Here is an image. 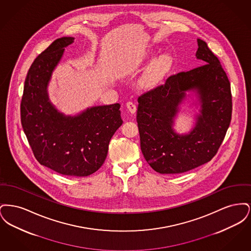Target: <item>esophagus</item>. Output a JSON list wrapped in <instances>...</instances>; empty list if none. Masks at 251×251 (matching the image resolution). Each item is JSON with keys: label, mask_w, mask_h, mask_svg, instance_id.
<instances>
[{"label": "esophagus", "mask_w": 251, "mask_h": 251, "mask_svg": "<svg viewBox=\"0 0 251 251\" xmlns=\"http://www.w3.org/2000/svg\"><path fill=\"white\" fill-rule=\"evenodd\" d=\"M126 106L128 108V111L131 113V114H134L135 111H136V105L132 102V101H128L126 103Z\"/></svg>", "instance_id": "1"}]
</instances>
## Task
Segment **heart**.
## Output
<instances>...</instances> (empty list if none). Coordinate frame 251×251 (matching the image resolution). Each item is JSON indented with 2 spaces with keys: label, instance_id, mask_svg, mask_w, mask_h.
<instances>
[{
  "label": "heart",
  "instance_id": "1",
  "mask_svg": "<svg viewBox=\"0 0 251 251\" xmlns=\"http://www.w3.org/2000/svg\"><path fill=\"white\" fill-rule=\"evenodd\" d=\"M171 64H172L171 58L167 54H164L158 57L152 64L150 72L148 73L146 82L148 84L155 83L156 81L161 77L162 74H164L170 69Z\"/></svg>",
  "mask_w": 251,
  "mask_h": 251
}]
</instances>
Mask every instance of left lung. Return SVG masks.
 I'll return each instance as SVG.
<instances>
[{"label": "left lung", "mask_w": 251, "mask_h": 251, "mask_svg": "<svg viewBox=\"0 0 251 251\" xmlns=\"http://www.w3.org/2000/svg\"><path fill=\"white\" fill-rule=\"evenodd\" d=\"M201 67L168 77L165 84L138 98L136 120L144 158L156 172L179 174L208 163L216 154L231 120L227 74L207 43L198 39ZM188 96L200 107L188 134L174 130L180 105Z\"/></svg>", "instance_id": "obj_1"}]
</instances>
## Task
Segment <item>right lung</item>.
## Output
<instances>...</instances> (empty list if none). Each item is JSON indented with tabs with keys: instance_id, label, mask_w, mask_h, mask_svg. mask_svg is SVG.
<instances>
[{
	"instance_id": "1",
	"label": "right lung",
	"mask_w": 251,
	"mask_h": 251,
	"mask_svg": "<svg viewBox=\"0 0 251 251\" xmlns=\"http://www.w3.org/2000/svg\"><path fill=\"white\" fill-rule=\"evenodd\" d=\"M74 37L54 40L36 57L24 83L21 118L24 133L40 165L66 176L86 177L104 163L109 142L122 125L120 104L86 108L75 116L50 100L52 72Z\"/></svg>"
}]
</instances>
